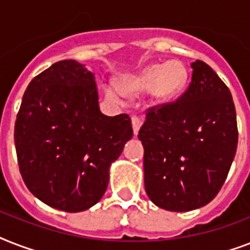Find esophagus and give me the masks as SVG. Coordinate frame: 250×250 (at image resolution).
Here are the masks:
<instances>
[{"mask_svg": "<svg viewBox=\"0 0 250 250\" xmlns=\"http://www.w3.org/2000/svg\"><path fill=\"white\" fill-rule=\"evenodd\" d=\"M132 129H133V133H135V136H137V133H139V129L141 127V119L136 115H133L132 117Z\"/></svg>", "mask_w": 250, "mask_h": 250, "instance_id": "1", "label": "esophagus"}]
</instances>
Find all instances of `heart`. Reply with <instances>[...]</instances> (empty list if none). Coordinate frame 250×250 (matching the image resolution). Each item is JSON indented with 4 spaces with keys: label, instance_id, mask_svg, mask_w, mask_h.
Segmentation results:
<instances>
[{
    "label": "heart",
    "instance_id": "b5f03b06",
    "mask_svg": "<svg viewBox=\"0 0 250 250\" xmlns=\"http://www.w3.org/2000/svg\"><path fill=\"white\" fill-rule=\"evenodd\" d=\"M188 82V70L186 64L178 60H171L164 64H149L137 74L127 75L121 79V88L113 84L104 86L107 97L121 101L125 93L139 94L150 89L153 100L166 102L183 92Z\"/></svg>",
    "mask_w": 250,
    "mask_h": 250
}]
</instances>
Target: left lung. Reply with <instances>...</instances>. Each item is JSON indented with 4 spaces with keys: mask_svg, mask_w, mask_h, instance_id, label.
Returning <instances> with one entry per match:
<instances>
[{
    "mask_svg": "<svg viewBox=\"0 0 250 250\" xmlns=\"http://www.w3.org/2000/svg\"><path fill=\"white\" fill-rule=\"evenodd\" d=\"M172 104L152 107L139 131L145 190L154 205L190 211L209 204L223 186L237 148L236 110L221 78L202 61Z\"/></svg>",
    "mask_w": 250,
    "mask_h": 250,
    "instance_id": "left-lung-1",
    "label": "left lung"
}]
</instances>
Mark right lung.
I'll return each mask as SVG.
<instances>
[{
    "mask_svg": "<svg viewBox=\"0 0 250 250\" xmlns=\"http://www.w3.org/2000/svg\"><path fill=\"white\" fill-rule=\"evenodd\" d=\"M132 135L127 114L101 113L93 72L60 61L33 78L21 100L14 131L21 178L46 205L84 211L101 200Z\"/></svg>",
    "mask_w": 250,
    "mask_h": 250,
    "instance_id": "1",
    "label": "right lung"
}]
</instances>
